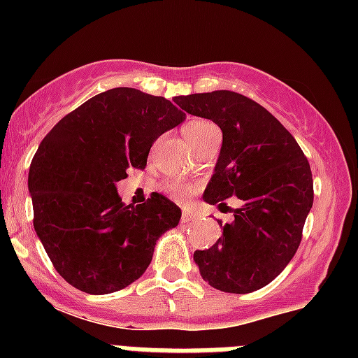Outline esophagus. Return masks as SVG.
<instances>
[{
    "instance_id": "esophagus-1",
    "label": "esophagus",
    "mask_w": 358,
    "mask_h": 358,
    "mask_svg": "<svg viewBox=\"0 0 358 358\" xmlns=\"http://www.w3.org/2000/svg\"><path fill=\"white\" fill-rule=\"evenodd\" d=\"M194 218H196V215H194L192 211H189V209H183V213H182V223L192 222Z\"/></svg>"
}]
</instances>
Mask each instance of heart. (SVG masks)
I'll use <instances>...</instances> for the list:
<instances>
[{
  "instance_id": "obj_1",
  "label": "heart",
  "mask_w": 358,
  "mask_h": 358,
  "mask_svg": "<svg viewBox=\"0 0 358 358\" xmlns=\"http://www.w3.org/2000/svg\"><path fill=\"white\" fill-rule=\"evenodd\" d=\"M215 131H218V128H216L213 122L204 121V119H194V121H189L182 128L183 138L187 140V143H189L192 149L196 145H199L202 140H206L211 133ZM166 189H168L175 197H185L194 192L192 185H189V183H182V182H169L168 185H166Z\"/></svg>"
}]
</instances>
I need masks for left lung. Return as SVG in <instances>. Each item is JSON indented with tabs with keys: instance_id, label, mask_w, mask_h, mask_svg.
I'll use <instances>...</instances> for the list:
<instances>
[{
	"instance_id": "left-lung-1",
	"label": "left lung",
	"mask_w": 358,
	"mask_h": 358,
	"mask_svg": "<svg viewBox=\"0 0 358 358\" xmlns=\"http://www.w3.org/2000/svg\"><path fill=\"white\" fill-rule=\"evenodd\" d=\"M175 102L223 133L202 199L218 206L229 197L243 202L234 222L223 225L218 243L194 252V262L215 289L234 294L259 289L286 268L301 243L313 204L308 161L291 133L241 93L216 90L175 96Z\"/></svg>"
}]
</instances>
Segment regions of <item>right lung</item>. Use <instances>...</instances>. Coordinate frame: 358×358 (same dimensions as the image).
<instances>
[{
  "instance_id": "obj_1",
  "label": "right lung",
  "mask_w": 358,
  "mask_h": 358,
  "mask_svg": "<svg viewBox=\"0 0 358 358\" xmlns=\"http://www.w3.org/2000/svg\"><path fill=\"white\" fill-rule=\"evenodd\" d=\"M185 112L162 96L114 88L92 96L43 138L29 168L34 230L57 272L76 289L109 294L143 275L159 237L182 209L161 194L124 204L117 182L145 168L162 133Z\"/></svg>"
}]
</instances>
